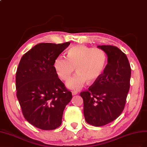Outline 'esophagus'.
<instances>
[{"mask_svg": "<svg viewBox=\"0 0 147 147\" xmlns=\"http://www.w3.org/2000/svg\"><path fill=\"white\" fill-rule=\"evenodd\" d=\"M78 94V92L77 91H72V95H75Z\"/></svg>", "mask_w": 147, "mask_h": 147, "instance_id": "obj_1", "label": "esophagus"}]
</instances>
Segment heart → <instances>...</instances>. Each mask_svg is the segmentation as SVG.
I'll return each instance as SVG.
<instances>
[{"instance_id":"obj_1","label":"heart","mask_w":147,"mask_h":147,"mask_svg":"<svg viewBox=\"0 0 147 147\" xmlns=\"http://www.w3.org/2000/svg\"><path fill=\"white\" fill-rule=\"evenodd\" d=\"M106 63L107 55L102 49L77 45L68 50L66 58L58 57L53 66L63 81L68 80L75 68L77 73L66 84L69 89L78 90L87 81L89 83L97 81L103 72Z\"/></svg>"}]
</instances>
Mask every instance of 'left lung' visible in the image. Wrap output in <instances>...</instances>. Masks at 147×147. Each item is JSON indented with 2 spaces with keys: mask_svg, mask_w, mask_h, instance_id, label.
Here are the masks:
<instances>
[{
  "mask_svg": "<svg viewBox=\"0 0 147 147\" xmlns=\"http://www.w3.org/2000/svg\"><path fill=\"white\" fill-rule=\"evenodd\" d=\"M106 53L108 63L97 81L80 95L86 121L102 126L115 120L123 112L130 87L131 68L125 54L113 45H98Z\"/></svg>",
  "mask_w": 147,
  "mask_h": 147,
  "instance_id": "1",
  "label": "left lung"
}]
</instances>
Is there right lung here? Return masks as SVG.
I'll return each instance as SVG.
<instances>
[{
	"instance_id": "right-lung-1",
	"label": "right lung",
	"mask_w": 147,
	"mask_h": 147,
	"mask_svg": "<svg viewBox=\"0 0 147 147\" xmlns=\"http://www.w3.org/2000/svg\"><path fill=\"white\" fill-rule=\"evenodd\" d=\"M69 44H38L20 61L16 73V97L24 118L37 128L59 127L65 108L72 98L53 66L54 61Z\"/></svg>"
}]
</instances>
